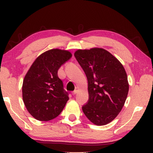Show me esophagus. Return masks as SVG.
I'll list each match as a JSON object with an SVG mask.
<instances>
[{
    "label": "esophagus",
    "instance_id": "esophagus-1",
    "mask_svg": "<svg viewBox=\"0 0 153 153\" xmlns=\"http://www.w3.org/2000/svg\"><path fill=\"white\" fill-rule=\"evenodd\" d=\"M77 91H78V88H76V89H75L74 91L72 92V94H73V95H75L76 94H77Z\"/></svg>",
    "mask_w": 153,
    "mask_h": 153
}]
</instances>
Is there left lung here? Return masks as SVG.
<instances>
[{"mask_svg": "<svg viewBox=\"0 0 153 153\" xmlns=\"http://www.w3.org/2000/svg\"><path fill=\"white\" fill-rule=\"evenodd\" d=\"M74 56L86 74L89 98L82 107L87 118L104 126L122 109L129 91L128 76L120 61L100 48L76 51Z\"/></svg>", "mask_w": 153, "mask_h": 153, "instance_id": "obj_1", "label": "left lung"}]
</instances>
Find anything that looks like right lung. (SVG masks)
<instances>
[{
	"mask_svg": "<svg viewBox=\"0 0 153 153\" xmlns=\"http://www.w3.org/2000/svg\"><path fill=\"white\" fill-rule=\"evenodd\" d=\"M72 56L68 51L55 48L36 58L24 79L22 97L24 105L36 120L47 121L61 113L69 100L58 70Z\"/></svg>",
	"mask_w": 153,
	"mask_h": 153,
	"instance_id": "obj_1",
	"label": "right lung"
}]
</instances>
